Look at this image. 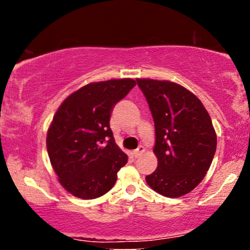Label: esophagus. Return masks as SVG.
<instances>
[{
    "label": "esophagus",
    "instance_id": "obj_1",
    "mask_svg": "<svg viewBox=\"0 0 250 250\" xmlns=\"http://www.w3.org/2000/svg\"><path fill=\"white\" fill-rule=\"evenodd\" d=\"M145 150H146V149H145V146H140L139 148L135 150V151H133V156H134L135 158H138V157H140V156L142 155L143 152H145Z\"/></svg>",
    "mask_w": 250,
    "mask_h": 250
}]
</instances>
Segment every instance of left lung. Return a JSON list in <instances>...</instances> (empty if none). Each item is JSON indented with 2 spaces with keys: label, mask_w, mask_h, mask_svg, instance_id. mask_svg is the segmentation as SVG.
Segmentation results:
<instances>
[{
  "label": "left lung",
  "mask_w": 250,
  "mask_h": 250,
  "mask_svg": "<svg viewBox=\"0 0 250 250\" xmlns=\"http://www.w3.org/2000/svg\"><path fill=\"white\" fill-rule=\"evenodd\" d=\"M155 123L153 152L158 158L146 183L160 194L189 193L206 175L216 151L211 119L193 93L168 81L136 80Z\"/></svg>",
  "instance_id": "left-lung-1"
}]
</instances>
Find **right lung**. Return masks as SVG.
<instances>
[{"label":"right lung","mask_w":250,"mask_h":250,"mask_svg":"<svg viewBox=\"0 0 250 250\" xmlns=\"http://www.w3.org/2000/svg\"><path fill=\"white\" fill-rule=\"evenodd\" d=\"M136 85L129 78L85 85L54 115L46 148L59 182L82 199L104 196L114 187L127 156L115 143L112 109Z\"/></svg>","instance_id":"right-lung-1"}]
</instances>
